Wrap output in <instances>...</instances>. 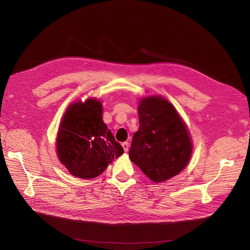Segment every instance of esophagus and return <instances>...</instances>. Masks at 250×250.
I'll use <instances>...</instances> for the list:
<instances>
[{"label": "esophagus", "mask_w": 250, "mask_h": 250, "mask_svg": "<svg viewBox=\"0 0 250 250\" xmlns=\"http://www.w3.org/2000/svg\"><path fill=\"white\" fill-rule=\"evenodd\" d=\"M122 146H123V148H124V150H125V152H126L127 150H128V147H129V144L127 143V142H124L123 144H122Z\"/></svg>", "instance_id": "34e87169"}]
</instances>
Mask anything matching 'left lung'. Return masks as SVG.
<instances>
[{
	"label": "left lung",
	"instance_id": "1",
	"mask_svg": "<svg viewBox=\"0 0 250 250\" xmlns=\"http://www.w3.org/2000/svg\"><path fill=\"white\" fill-rule=\"evenodd\" d=\"M138 113L140 127L133 136L129 158L155 183L177 176L192 153L185 123L171 103L160 96L141 99Z\"/></svg>",
	"mask_w": 250,
	"mask_h": 250
}]
</instances>
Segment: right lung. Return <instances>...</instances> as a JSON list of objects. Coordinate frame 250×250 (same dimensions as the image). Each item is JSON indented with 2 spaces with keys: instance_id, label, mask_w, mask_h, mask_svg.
Instances as JSON below:
<instances>
[{
  "instance_id": "obj_1",
  "label": "right lung",
  "mask_w": 250,
  "mask_h": 250,
  "mask_svg": "<svg viewBox=\"0 0 250 250\" xmlns=\"http://www.w3.org/2000/svg\"><path fill=\"white\" fill-rule=\"evenodd\" d=\"M102 104L95 98L70 104L65 111L56 141L57 155L72 176L93 179L124 153L103 123Z\"/></svg>"
}]
</instances>
